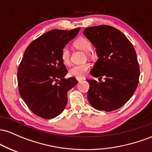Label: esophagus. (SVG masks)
<instances>
[{
	"instance_id": "obj_1",
	"label": "esophagus",
	"mask_w": 152,
	"mask_h": 152,
	"mask_svg": "<svg viewBox=\"0 0 152 152\" xmlns=\"http://www.w3.org/2000/svg\"><path fill=\"white\" fill-rule=\"evenodd\" d=\"M76 80H77V81H78V82H81V81H82V78H76Z\"/></svg>"
}]
</instances>
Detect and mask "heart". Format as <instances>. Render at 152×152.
<instances>
[{"label": "heart", "mask_w": 152, "mask_h": 152, "mask_svg": "<svg viewBox=\"0 0 152 152\" xmlns=\"http://www.w3.org/2000/svg\"><path fill=\"white\" fill-rule=\"evenodd\" d=\"M75 48L83 50V51L88 53L92 48L91 43L88 39L85 38H79L76 39L73 43ZM61 58L62 62L66 65L70 64V52L68 48H64L61 53ZM90 68L89 64H83L80 65H74L69 70V75L71 76H74L76 78H83L86 75L88 69Z\"/></svg>", "instance_id": "heart-1"}]
</instances>
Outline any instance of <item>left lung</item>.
<instances>
[{"mask_svg": "<svg viewBox=\"0 0 152 152\" xmlns=\"http://www.w3.org/2000/svg\"><path fill=\"white\" fill-rule=\"evenodd\" d=\"M83 34L95 46L98 60L90 74L105 81L87 80L88 102L99 111L121 108L132 96L139 83V66L133 45L125 35L110 26L85 28Z\"/></svg>", "mask_w": 152, "mask_h": 152, "instance_id": "8db88e82", "label": "left lung"}]
</instances>
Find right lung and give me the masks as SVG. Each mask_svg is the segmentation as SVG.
Segmentation results:
<instances>
[{"instance_id": "right-lung-1", "label": "right lung", "mask_w": 152, "mask_h": 152, "mask_svg": "<svg viewBox=\"0 0 152 152\" xmlns=\"http://www.w3.org/2000/svg\"><path fill=\"white\" fill-rule=\"evenodd\" d=\"M79 30L48 31L32 41L24 52L17 74L18 91L36 116L50 119L65 109L68 91L78 81L74 77L64 78L67 70L61 53Z\"/></svg>"}]
</instances>
